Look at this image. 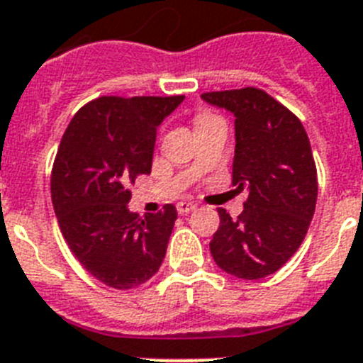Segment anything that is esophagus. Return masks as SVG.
I'll return each instance as SVG.
<instances>
[{"instance_id": "34e87169", "label": "esophagus", "mask_w": 363, "mask_h": 363, "mask_svg": "<svg viewBox=\"0 0 363 363\" xmlns=\"http://www.w3.org/2000/svg\"><path fill=\"white\" fill-rule=\"evenodd\" d=\"M195 208H197V204L190 203V201H181V203H177V212L181 213V216L194 212Z\"/></svg>"}]
</instances>
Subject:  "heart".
I'll use <instances>...</instances> for the list:
<instances>
[{"instance_id":"1","label":"heart","mask_w":363,"mask_h":363,"mask_svg":"<svg viewBox=\"0 0 363 363\" xmlns=\"http://www.w3.org/2000/svg\"><path fill=\"white\" fill-rule=\"evenodd\" d=\"M210 118H216V115H212V113H203V115L197 116V124H201V122L210 121Z\"/></svg>"}]
</instances>
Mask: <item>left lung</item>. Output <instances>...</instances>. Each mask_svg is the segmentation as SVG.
I'll return each instance as SVG.
<instances>
[{
	"mask_svg": "<svg viewBox=\"0 0 363 363\" xmlns=\"http://www.w3.org/2000/svg\"><path fill=\"white\" fill-rule=\"evenodd\" d=\"M235 116L232 184L248 190L235 219L217 208L210 252L219 269L241 279L277 272L303 242L318 199V173L303 124L257 87L203 93Z\"/></svg>",
	"mask_w": 363,
	"mask_h": 363,
	"instance_id": "obj_1",
	"label": "left lung"
}]
</instances>
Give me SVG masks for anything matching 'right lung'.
<instances>
[{"label": "right lung", "instance_id": "add662e5", "mask_svg": "<svg viewBox=\"0 0 363 363\" xmlns=\"http://www.w3.org/2000/svg\"><path fill=\"white\" fill-rule=\"evenodd\" d=\"M184 100L99 96L69 122L50 172L58 226L78 263L111 289H135L159 272L177 219L173 204L138 217L128 203L151 173L157 128Z\"/></svg>", "mask_w": 363, "mask_h": 363}]
</instances>
